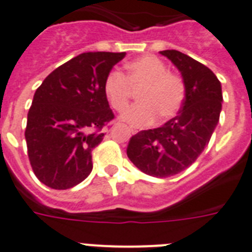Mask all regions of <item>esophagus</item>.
<instances>
[{"label": "esophagus", "instance_id": "34e87169", "mask_svg": "<svg viewBox=\"0 0 252 252\" xmlns=\"http://www.w3.org/2000/svg\"><path fill=\"white\" fill-rule=\"evenodd\" d=\"M129 131H131L132 133H136V132H137V129H136V128H133V126H129Z\"/></svg>", "mask_w": 252, "mask_h": 252}]
</instances>
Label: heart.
<instances>
[{
  "label": "heart",
  "mask_w": 252,
  "mask_h": 252,
  "mask_svg": "<svg viewBox=\"0 0 252 252\" xmlns=\"http://www.w3.org/2000/svg\"><path fill=\"white\" fill-rule=\"evenodd\" d=\"M136 104L123 115V120L135 126L154 124L159 115L167 120L176 116L186 100V83L180 74L167 70V65L155 56H143L126 65V74L113 70L104 81V96L116 112L129 105L133 91H139Z\"/></svg>",
  "instance_id": "b5f03b06"
}]
</instances>
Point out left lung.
Here are the masks:
<instances>
[{
    "label": "left lung",
    "instance_id": "8db88e82",
    "mask_svg": "<svg viewBox=\"0 0 252 252\" xmlns=\"http://www.w3.org/2000/svg\"><path fill=\"white\" fill-rule=\"evenodd\" d=\"M176 65L186 83V100L178 116L164 126L137 132L126 155L137 168L155 178L187 169L200 156L219 121L221 87L211 69L179 50L160 52Z\"/></svg>",
    "mask_w": 252,
    "mask_h": 252
}]
</instances>
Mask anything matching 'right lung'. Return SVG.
<instances>
[{
    "instance_id": "1",
    "label": "right lung",
    "mask_w": 252,
    "mask_h": 252,
    "mask_svg": "<svg viewBox=\"0 0 252 252\" xmlns=\"http://www.w3.org/2000/svg\"><path fill=\"white\" fill-rule=\"evenodd\" d=\"M126 52L76 56L37 88L25 129L28 156L41 183L68 189L92 172V151L102 128L115 119L104 96V81Z\"/></svg>"
}]
</instances>
